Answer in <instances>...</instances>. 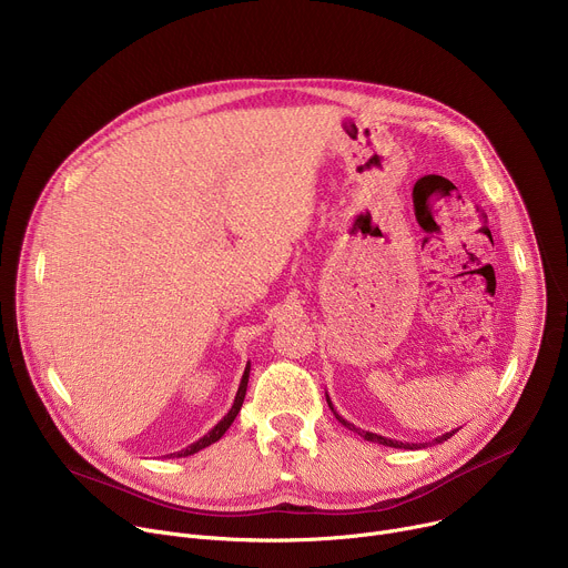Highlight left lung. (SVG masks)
Listing matches in <instances>:
<instances>
[{
	"instance_id": "1",
	"label": "left lung",
	"mask_w": 568,
	"mask_h": 568,
	"mask_svg": "<svg viewBox=\"0 0 568 568\" xmlns=\"http://www.w3.org/2000/svg\"><path fill=\"white\" fill-rule=\"evenodd\" d=\"M326 399H328V407L333 409V414H335V418L346 427V429H351V432H355V434H359L364 440H371V443H379V445H386V447H395V449H423V447H432V445H438V443H443V440H447V438H452L458 429H454V432H447V434H443V436H438V438H434L432 443H402V440H393V438H384V436H377V434H373V432H364V429H359V427H355L353 423H348L346 418H342L339 414H337V409L333 407V402H331V397H328V393H326Z\"/></svg>"
}]
</instances>
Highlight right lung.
I'll list each match as a JSON object with an SVG mask.
<instances>
[{"label":"right lung","mask_w":568,"mask_h":568,"mask_svg":"<svg viewBox=\"0 0 568 568\" xmlns=\"http://www.w3.org/2000/svg\"><path fill=\"white\" fill-rule=\"evenodd\" d=\"M250 371H252V364H247V368H245V373H242V379H240V386H237V393H235V399H233V404H231V409H229V414L209 432V434H204L200 440H195L193 445H189L186 449H182V452H175V454H169V456H173V458H182V456H191V454H197L200 449H204V447H209V445H213V443H217L222 436H224V432L231 427V423L235 420V416H237V412H240V407H242V402H245V395H247V384H250Z\"/></svg>","instance_id":"obj_1"}]
</instances>
